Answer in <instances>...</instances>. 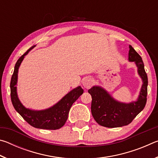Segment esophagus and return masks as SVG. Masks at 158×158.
Masks as SVG:
<instances>
[{
    "label": "esophagus",
    "instance_id": "esophagus-1",
    "mask_svg": "<svg viewBox=\"0 0 158 158\" xmlns=\"http://www.w3.org/2000/svg\"><path fill=\"white\" fill-rule=\"evenodd\" d=\"M93 81L90 77H86V78H85L82 81L83 86L85 88V89H90V88L93 85Z\"/></svg>",
    "mask_w": 158,
    "mask_h": 158
}]
</instances>
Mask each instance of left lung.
<instances>
[{
	"label": "left lung",
	"mask_w": 158,
	"mask_h": 158,
	"mask_svg": "<svg viewBox=\"0 0 158 158\" xmlns=\"http://www.w3.org/2000/svg\"><path fill=\"white\" fill-rule=\"evenodd\" d=\"M128 60L135 62L143 84L137 100L130 103L119 102L112 97L106 90L99 85L89 90L91 95V113L95 121L102 126L119 127L130 124L145 107L147 97L148 77L144 69L142 58L130 45Z\"/></svg>",
	"instance_id": "1"
}]
</instances>
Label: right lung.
<instances>
[{
    "mask_svg": "<svg viewBox=\"0 0 158 158\" xmlns=\"http://www.w3.org/2000/svg\"><path fill=\"white\" fill-rule=\"evenodd\" d=\"M35 47V45L31 47L24 54L19 58L15 64V70L10 81L11 100L15 110L31 126L40 129L57 130L65 125L72 105L80 97V95L83 94L84 90L81 86L75 88L66 94L56 104L44 110H33L26 108L18 98L16 85L17 84L18 71L21 63L25 56L27 55Z\"/></svg>",
    "mask_w": 158,
    "mask_h": 158,
    "instance_id": "right-lung-1",
    "label": "right lung"
}]
</instances>
